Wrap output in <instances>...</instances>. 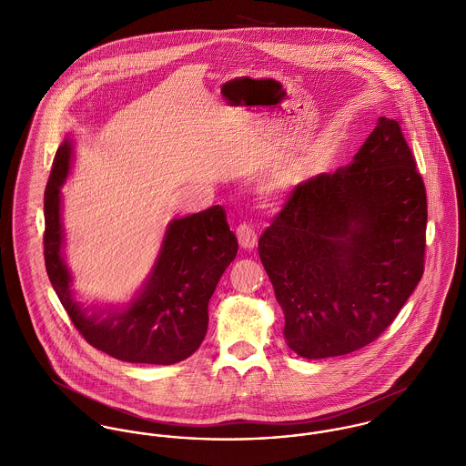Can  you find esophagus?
<instances>
[{"label":"esophagus","instance_id":"esophagus-1","mask_svg":"<svg viewBox=\"0 0 466 466\" xmlns=\"http://www.w3.org/2000/svg\"><path fill=\"white\" fill-rule=\"evenodd\" d=\"M237 237H238V244L244 248V249H253L257 246V231L253 228V224L249 222H242L238 228H237Z\"/></svg>","mask_w":466,"mask_h":466}]
</instances>
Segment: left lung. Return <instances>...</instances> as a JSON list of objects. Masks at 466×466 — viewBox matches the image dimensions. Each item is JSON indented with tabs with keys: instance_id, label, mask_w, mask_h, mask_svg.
I'll return each mask as SVG.
<instances>
[{
	"instance_id": "obj_1",
	"label": "left lung",
	"mask_w": 466,
	"mask_h": 466,
	"mask_svg": "<svg viewBox=\"0 0 466 466\" xmlns=\"http://www.w3.org/2000/svg\"><path fill=\"white\" fill-rule=\"evenodd\" d=\"M425 229L423 179L382 116L353 163L298 185L258 240L289 346L327 359L379 339L421 279Z\"/></svg>"
}]
</instances>
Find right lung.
<instances>
[{"label": "right lung", "instance_id": "add662e5", "mask_svg": "<svg viewBox=\"0 0 466 466\" xmlns=\"http://www.w3.org/2000/svg\"><path fill=\"white\" fill-rule=\"evenodd\" d=\"M71 147H59L45 190V266L78 333L96 350L126 362L176 364L190 357L208 330V301L238 251L222 206L168 226L161 255L143 292L124 310L87 316L71 298L61 258V185Z\"/></svg>", "mask_w": 466, "mask_h": 466}]
</instances>
